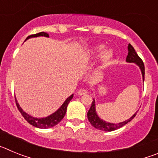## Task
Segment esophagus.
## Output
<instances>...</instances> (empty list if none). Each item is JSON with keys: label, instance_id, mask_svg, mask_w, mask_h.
<instances>
[{"label": "esophagus", "instance_id": "1", "mask_svg": "<svg viewBox=\"0 0 158 158\" xmlns=\"http://www.w3.org/2000/svg\"><path fill=\"white\" fill-rule=\"evenodd\" d=\"M87 93V90L86 89H79L77 92V94L79 95V96H82V95H85Z\"/></svg>", "mask_w": 158, "mask_h": 158}]
</instances>
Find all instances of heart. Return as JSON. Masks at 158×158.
Returning <instances> with one entry per match:
<instances>
[{
	"label": "heart",
	"instance_id": "heart-1",
	"mask_svg": "<svg viewBox=\"0 0 158 158\" xmlns=\"http://www.w3.org/2000/svg\"><path fill=\"white\" fill-rule=\"evenodd\" d=\"M104 47L102 45L96 46L94 48H93V51H91V54L94 58H97L98 56H100L102 53L103 54L101 55V66L103 68H105L106 66L109 65L111 62V61L113 60L114 58V51L111 50V49H107L106 51H104Z\"/></svg>",
	"mask_w": 158,
	"mask_h": 158
}]
</instances>
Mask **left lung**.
<instances>
[{
	"instance_id": "8db88e82",
	"label": "left lung",
	"mask_w": 158,
	"mask_h": 158,
	"mask_svg": "<svg viewBox=\"0 0 158 158\" xmlns=\"http://www.w3.org/2000/svg\"><path fill=\"white\" fill-rule=\"evenodd\" d=\"M128 54L127 56L126 61L127 62H133L135 63L137 65H139V68L141 69V72H142V79H143V81H144L145 79V66L144 63L142 62V60L141 59L140 57L138 55V54L136 53L135 50L134 49V47L129 44L128 45ZM137 111L129 119L127 120H125L122 123H107L106 121H104L103 119L100 118L97 115V113L96 111V104H95V100L93 99V101L92 103V105L90 107V109L89 110L87 113L88 119L90 122V123L92 124V126L94 127L96 129L100 130V131H115V130L118 129V128L122 127L124 125H126L127 123H128L129 122H131L132 119L134 118V117L136 115Z\"/></svg>"
}]
</instances>
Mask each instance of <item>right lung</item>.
I'll return each mask as SVG.
<instances>
[{"label":"right lung","mask_w":158,"mask_h":158,"mask_svg":"<svg viewBox=\"0 0 158 158\" xmlns=\"http://www.w3.org/2000/svg\"><path fill=\"white\" fill-rule=\"evenodd\" d=\"M39 36H45V37H49V35L46 32H40V33H37V34L31 35H29L28 37H27V39L25 40V41L30 38L33 37H39ZM73 97V94L71 95L70 96H69L66 100H65V102L63 103L61 107L57 110L53 114H51V115L49 116L45 117V118H35L33 116H31L25 112V111H23L21 107H19V104L17 103V100L16 99V106H17L18 110L19 111V112L21 113V115H23V118L31 124L32 126L38 128H41V129H47V128H51L53 127L54 126L57 125L58 123H60L62 121V118H64L65 115V112H66L67 109V106L69 104V103L70 102V100H72V98Z\"/></svg>","instance_id":"right-lung-1"}]
</instances>
